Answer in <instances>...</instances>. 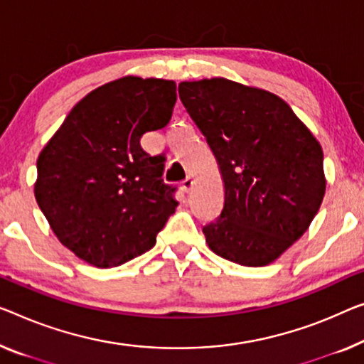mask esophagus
<instances>
[{"label":"esophagus","instance_id":"34e87169","mask_svg":"<svg viewBox=\"0 0 364 364\" xmlns=\"http://www.w3.org/2000/svg\"><path fill=\"white\" fill-rule=\"evenodd\" d=\"M193 184H194L193 178H189V176H188L186 180H183V183H181V188H183V191H184V193H189V191H191Z\"/></svg>","mask_w":364,"mask_h":364}]
</instances>
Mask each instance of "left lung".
<instances>
[{"label":"left lung","mask_w":364,"mask_h":364,"mask_svg":"<svg viewBox=\"0 0 364 364\" xmlns=\"http://www.w3.org/2000/svg\"><path fill=\"white\" fill-rule=\"evenodd\" d=\"M178 91L224 180L222 213L203 227L209 248L243 267L274 262L322 204L321 144L269 91L225 78L183 81Z\"/></svg>","instance_id":"8db88e82"}]
</instances>
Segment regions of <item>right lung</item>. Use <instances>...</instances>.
Here are the masks:
<instances>
[{
	"label": "right lung",
	"mask_w": 364,
	"mask_h": 364,
	"mask_svg": "<svg viewBox=\"0 0 364 364\" xmlns=\"http://www.w3.org/2000/svg\"><path fill=\"white\" fill-rule=\"evenodd\" d=\"M171 80L124 77L86 95L37 160L36 200L68 250L96 268L149 252L175 213L165 156L140 147L149 130L170 122Z\"/></svg>",
	"instance_id": "add662e5"
}]
</instances>
